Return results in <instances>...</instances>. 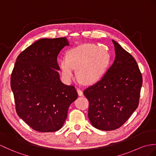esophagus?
I'll return each mask as SVG.
<instances>
[{
    "label": "esophagus",
    "instance_id": "esophagus-1",
    "mask_svg": "<svg viewBox=\"0 0 156 156\" xmlns=\"http://www.w3.org/2000/svg\"><path fill=\"white\" fill-rule=\"evenodd\" d=\"M77 93H78V95H79V96L81 97V96H83V91H82L80 89H77Z\"/></svg>",
    "mask_w": 156,
    "mask_h": 156
}]
</instances>
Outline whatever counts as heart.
Masks as SVG:
<instances>
[{
  "mask_svg": "<svg viewBox=\"0 0 156 156\" xmlns=\"http://www.w3.org/2000/svg\"><path fill=\"white\" fill-rule=\"evenodd\" d=\"M108 61L109 55L104 48L83 44L68 51L67 58H61L59 67L62 79L66 83L74 80V69H77L79 80L85 84H93L104 74Z\"/></svg>",
  "mask_w": 156,
  "mask_h": 156,
  "instance_id": "heart-1",
  "label": "heart"
}]
</instances>
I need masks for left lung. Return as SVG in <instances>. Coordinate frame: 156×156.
I'll use <instances>...</instances> for the list:
<instances>
[{"mask_svg":"<svg viewBox=\"0 0 156 156\" xmlns=\"http://www.w3.org/2000/svg\"><path fill=\"white\" fill-rule=\"evenodd\" d=\"M115 58L101 80L83 93L89 102L88 117L101 130L120 128L137 108L142 77L134 58L116 41Z\"/></svg>","mask_w":156,"mask_h":156,"instance_id":"1","label":"left lung"}]
</instances>
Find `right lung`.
<instances>
[{
    "label": "right lung",
    "mask_w": 156,
    "mask_h": 156,
    "mask_svg": "<svg viewBox=\"0 0 156 156\" xmlns=\"http://www.w3.org/2000/svg\"><path fill=\"white\" fill-rule=\"evenodd\" d=\"M69 45L66 37L40 39L18 55L11 75L16 112L34 130H59L70 105L77 98L73 86L61 81L57 58Z\"/></svg>",
    "instance_id": "obj_1"
}]
</instances>
